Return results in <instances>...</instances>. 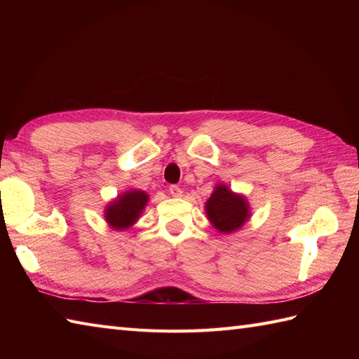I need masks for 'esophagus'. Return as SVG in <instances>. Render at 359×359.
Segmentation results:
<instances>
[{
  "instance_id": "esophagus-1",
  "label": "esophagus",
  "mask_w": 359,
  "mask_h": 359,
  "mask_svg": "<svg viewBox=\"0 0 359 359\" xmlns=\"http://www.w3.org/2000/svg\"><path fill=\"white\" fill-rule=\"evenodd\" d=\"M170 194L172 197H182V188L179 185H171L170 187Z\"/></svg>"
}]
</instances>
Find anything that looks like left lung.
<instances>
[{"mask_svg": "<svg viewBox=\"0 0 359 359\" xmlns=\"http://www.w3.org/2000/svg\"><path fill=\"white\" fill-rule=\"evenodd\" d=\"M207 215L212 226L220 233H231L245 224L250 216L248 203L242 196L231 193L225 185H219L207 202Z\"/></svg>", "mask_w": 359, "mask_h": 359, "instance_id": "1", "label": "left lung"}]
</instances>
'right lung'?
<instances>
[{"label":"right lung","instance_id":"add662e5","mask_svg":"<svg viewBox=\"0 0 359 359\" xmlns=\"http://www.w3.org/2000/svg\"><path fill=\"white\" fill-rule=\"evenodd\" d=\"M148 202V194L143 191H128L118 196L116 202L108 205L106 210V220L112 228L123 230V228L131 226L137 219H139L142 210Z\"/></svg>","mask_w":359,"mask_h":359}]
</instances>
